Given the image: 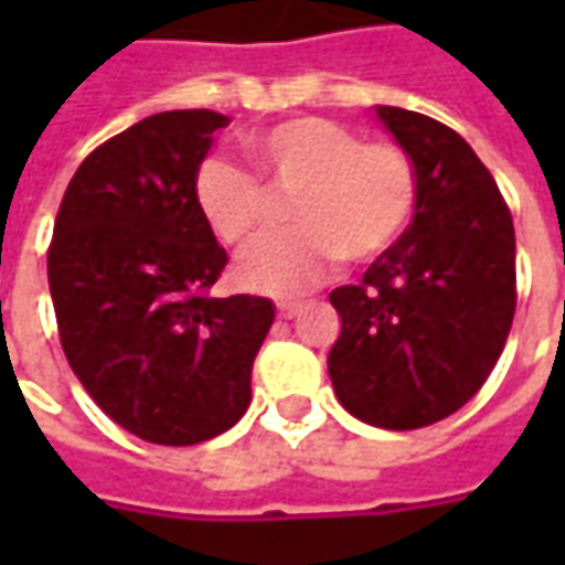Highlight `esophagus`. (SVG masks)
Masks as SVG:
<instances>
[{"label": "esophagus", "mask_w": 565, "mask_h": 565, "mask_svg": "<svg viewBox=\"0 0 565 565\" xmlns=\"http://www.w3.org/2000/svg\"><path fill=\"white\" fill-rule=\"evenodd\" d=\"M299 308H302V302L299 299H294V302H278V318L290 320L299 315Z\"/></svg>", "instance_id": "34e87169"}]
</instances>
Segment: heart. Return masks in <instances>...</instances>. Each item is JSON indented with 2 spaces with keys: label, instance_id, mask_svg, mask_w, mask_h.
<instances>
[{
  "label": "heart",
  "instance_id": "obj_1",
  "mask_svg": "<svg viewBox=\"0 0 565 565\" xmlns=\"http://www.w3.org/2000/svg\"><path fill=\"white\" fill-rule=\"evenodd\" d=\"M247 153L271 193H296V226L266 238L238 266V281L250 290L299 294L323 281L342 257L372 263L415 217V160L391 139H363L330 117H290L254 132ZM193 196L211 233L230 247L254 245L271 221L266 188L226 160L199 166Z\"/></svg>",
  "mask_w": 565,
  "mask_h": 565
}]
</instances>
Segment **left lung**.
Instances as JSON below:
<instances>
[{"label": "left lung", "mask_w": 565, "mask_h": 565, "mask_svg": "<svg viewBox=\"0 0 565 565\" xmlns=\"http://www.w3.org/2000/svg\"><path fill=\"white\" fill-rule=\"evenodd\" d=\"M417 169V211L360 284L330 294L342 335L330 351L339 403L384 429H420L481 391L509 339L514 223L493 174L433 117L379 105Z\"/></svg>", "instance_id": "1"}]
</instances>
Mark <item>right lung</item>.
<instances>
[{
  "label": "right lung",
  "instance_id": "right-lung-1",
  "mask_svg": "<svg viewBox=\"0 0 565 565\" xmlns=\"http://www.w3.org/2000/svg\"><path fill=\"white\" fill-rule=\"evenodd\" d=\"M226 124L209 108L162 111L103 141L68 181L47 247L68 366L105 415L153 445H199L245 415L275 320L266 296H211L226 250L193 184Z\"/></svg>",
  "mask_w": 565,
  "mask_h": 565
}]
</instances>
